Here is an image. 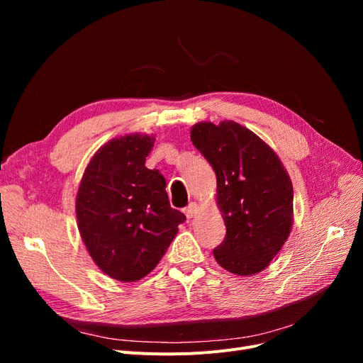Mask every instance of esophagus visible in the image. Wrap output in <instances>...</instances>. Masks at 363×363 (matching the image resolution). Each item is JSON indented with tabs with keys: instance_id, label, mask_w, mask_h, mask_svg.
<instances>
[{
	"instance_id": "34e87169",
	"label": "esophagus",
	"mask_w": 363,
	"mask_h": 363,
	"mask_svg": "<svg viewBox=\"0 0 363 363\" xmlns=\"http://www.w3.org/2000/svg\"><path fill=\"white\" fill-rule=\"evenodd\" d=\"M197 212H199V206H197V203H191V204H189L188 207H185V208H184V213H185V216H186L188 219L194 218V216L197 215Z\"/></svg>"
}]
</instances>
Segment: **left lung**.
Here are the masks:
<instances>
[{
  "label": "left lung",
  "mask_w": 363,
  "mask_h": 363,
  "mask_svg": "<svg viewBox=\"0 0 363 363\" xmlns=\"http://www.w3.org/2000/svg\"><path fill=\"white\" fill-rule=\"evenodd\" d=\"M191 141L216 174V199L226 226L213 250L228 272L250 277L279 253L293 228V184L277 152L234 121L199 122Z\"/></svg>",
  "instance_id": "left-lung-1"
}]
</instances>
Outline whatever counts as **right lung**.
<instances>
[{
    "mask_svg": "<svg viewBox=\"0 0 363 363\" xmlns=\"http://www.w3.org/2000/svg\"><path fill=\"white\" fill-rule=\"evenodd\" d=\"M155 135L129 133L89 160L76 194V219L95 264L113 279L135 282L156 268L185 215L172 208L166 181L145 167Z\"/></svg>",
    "mask_w": 363,
    "mask_h": 363,
    "instance_id": "1",
    "label": "right lung"
}]
</instances>
